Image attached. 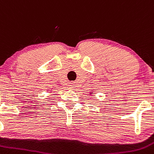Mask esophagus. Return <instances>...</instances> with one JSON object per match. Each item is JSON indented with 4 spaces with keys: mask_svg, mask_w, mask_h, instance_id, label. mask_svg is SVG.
<instances>
[{
    "mask_svg": "<svg viewBox=\"0 0 154 154\" xmlns=\"http://www.w3.org/2000/svg\"><path fill=\"white\" fill-rule=\"evenodd\" d=\"M69 87H70V88H74V87H75V84H74V82L70 83V84H69Z\"/></svg>",
    "mask_w": 154,
    "mask_h": 154,
    "instance_id": "34e87169",
    "label": "esophagus"
}]
</instances>
